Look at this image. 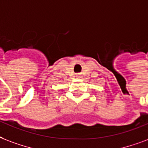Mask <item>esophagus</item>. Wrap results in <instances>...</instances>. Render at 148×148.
Listing matches in <instances>:
<instances>
[{
  "label": "esophagus",
  "mask_w": 148,
  "mask_h": 148,
  "mask_svg": "<svg viewBox=\"0 0 148 148\" xmlns=\"http://www.w3.org/2000/svg\"><path fill=\"white\" fill-rule=\"evenodd\" d=\"M76 77H77V78H81V77H82V75H80V74H76Z\"/></svg>",
  "instance_id": "1"
}]
</instances>
